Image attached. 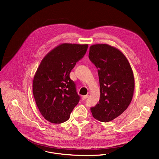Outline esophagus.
I'll list each match as a JSON object with an SVG mask.
<instances>
[{"label": "esophagus", "mask_w": 159, "mask_h": 159, "mask_svg": "<svg viewBox=\"0 0 159 159\" xmlns=\"http://www.w3.org/2000/svg\"><path fill=\"white\" fill-rule=\"evenodd\" d=\"M88 97H89V95H87L83 96V97H82V99H83V100H84V99H87Z\"/></svg>", "instance_id": "34e87169"}]
</instances>
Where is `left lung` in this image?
Returning a JSON list of instances; mask_svg holds the SVG:
<instances>
[{
  "label": "left lung",
  "instance_id": "1",
  "mask_svg": "<svg viewBox=\"0 0 159 159\" xmlns=\"http://www.w3.org/2000/svg\"><path fill=\"white\" fill-rule=\"evenodd\" d=\"M89 57L98 69L100 85L99 103L91 107V112L96 120L110 122L122 114L131 101L133 73L125 56L107 44L92 45Z\"/></svg>",
  "mask_w": 159,
  "mask_h": 159
}]
</instances>
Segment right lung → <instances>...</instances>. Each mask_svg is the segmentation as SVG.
<instances>
[{
	"instance_id": "add662e5",
	"label": "right lung",
	"mask_w": 159,
	"mask_h": 159,
	"mask_svg": "<svg viewBox=\"0 0 159 159\" xmlns=\"http://www.w3.org/2000/svg\"><path fill=\"white\" fill-rule=\"evenodd\" d=\"M87 44L63 43L42 60L33 80L32 92L43 117L53 124L67 121L80 100L71 70L85 55Z\"/></svg>"
}]
</instances>
